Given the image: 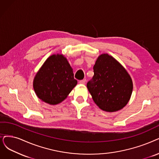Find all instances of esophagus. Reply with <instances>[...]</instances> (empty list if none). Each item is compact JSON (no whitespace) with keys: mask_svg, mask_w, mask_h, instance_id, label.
<instances>
[{"mask_svg":"<svg viewBox=\"0 0 159 159\" xmlns=\"http://www.w3.org/2000/svg\"><path fill=\"white\" fill-rule=\"evenodd\" d=\"M85 82H86V80H83L80 81L79 83H80V84H81V85H84V84H85Z\"/></svg>","mask_w":159,"mask_h":159,"instance_id":"1","label":"esophagus"}]
</instances>
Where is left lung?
Returning a JSON list of instances; mask_svg holds the SVG:
<instances>
[{"label":"left lung","instance_id":"1","mask_svg":"<svg viewBox=\"0 0 159 159\" xmlns=\"http://www.w3.org/2000/svg\"><path fill=\"white\" fill-rule=\"evenodd\" d=\"M94 76L87 84L94 103L107 112L123 109L131 97L133 83L120 63L107 53L101 54L93 66Z\"/></svg>","mask_w":159,"mask_h":159}]
</instances>
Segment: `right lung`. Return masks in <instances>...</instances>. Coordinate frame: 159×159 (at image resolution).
I'll list each match as a JSON object with an SVG mask.
<instances>
[{"mask_svg":"<svg viewBox=\"0 0 159 159\" xmlns=\"http://www.w3.org/2000/svg\"><path fill=\"white\" fill-rule=\"evenodd\" d=\"M77 84L67 59L62 54L57 53L49 56L37 72L33 89L41 100L56 105L67 98Z\"/></svg>","mask_w":159,"mask_h":159,"instance_id":"right-lung-1","label":"right lung"}]
</instances>
